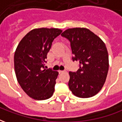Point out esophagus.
I'll return each instance as SVG.
<instances>
[{
  "label": "esophagus",
  "mask_w": 122,
  "mask_h": 122,
  "mask_svg": "<svg viewBox=\"0 0 122 122\" xmlns=\"http://www.w3.org/2000/svg\"><path fill=\"white\" fill-rule=\"evenodd\" d=\"M65 71H59V74H61V73H63Z\"/></svg>",
  "instance_id": "1"
}]
</instances>
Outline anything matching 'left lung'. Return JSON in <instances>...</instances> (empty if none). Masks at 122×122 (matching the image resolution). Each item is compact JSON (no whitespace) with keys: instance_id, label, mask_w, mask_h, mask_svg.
I'll return each instance as SVG.
<instances>
[{"instance_id":"8db88e82","label":"left lung","mask_w":122,"mask_h":122,"mask_svg":"<svg viewBox=\"0 0 122 122\" xmlns=\"http://www.w3.org/2000/svg\"><path fill=\"white\" fill-rule=\"evenodd\" d=\"M61 36L71 42L73 61L79 62L76 72H69V87L80 98H89L98 93L106 81L108 55L104 42L86 28H72Z\"/></svg>"}]
</instances>
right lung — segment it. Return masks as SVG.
I'll use <instances>...</instances> for the list:
<instances>
[{"instance_id": "1", "label": "right lung", "mask_w": 122, "mask_h": 122, "mask_svg": "<svg viewBox=\"0 0 122 122\" xmlns=\"http://www.w3.org/2000/svg\"><path fill=\"white\" fill-rule=\"evenodd\" d=\"M62 32L56 28H39L29 32L20 41L14 54V69L23 90L35 100L53 94L59 72L45 69L52 42Z\"/></svg>"}]
</instances>
